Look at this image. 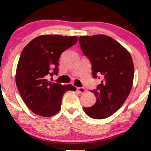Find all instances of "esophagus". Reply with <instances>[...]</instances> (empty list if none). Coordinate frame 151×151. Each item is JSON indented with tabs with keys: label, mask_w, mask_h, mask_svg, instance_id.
Wrapping results in <instances>:
<instances>
[{
	"label": "esophagus",
	"mask_w": 151,
	"mask_h": 151,
	"mask_svg": "<svg viewBox=\"0 0 151 151\" xmlns=\"http://www.w3.org/2000/svg\"><path fill=\"white\" fill-rule=\"evenodd\" d=\"M77 90L79 93H84L85 91H86L85 88H77Z\"/></svg>",
	"instance_id": "esophagus-1"
}]
</instances>
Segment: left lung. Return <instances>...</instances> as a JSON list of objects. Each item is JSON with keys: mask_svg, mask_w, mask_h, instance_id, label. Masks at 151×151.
I'll return each instance as SVG.
<instances>
[{"mask_svg": "<svg viewBox=\"0 0 151 151\" xmlns=\"http://www.w3.org/2000/svg\"><path fill=\"white\" fill-rule=\"evenodd\" d=\"M80 45L92 64L93 75L102 78L96 90L91 91L96 96L95 104L83 107L94 119H104L118 111L129 95L133 85V60L126 48L105 35L81 36Z\"/></svg>", "mask_w": 151, "mask_h": 151, "instance_id": "left-lung-1", "label": "left lung"}]
</instances>
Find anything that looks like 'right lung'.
<instances>
[{"label":"right lung","instance_id":"obj_1","mask_svg":"<svg viewBox=\"0 0 151 151\" xmlns=\"http://www.w3.org/2000/svg\"><path fill=\"white\" fill-rule=\"evenodd\" d=\"M77 41V36L42 35L30 41L22 51L15 81L22 100L33 113L42 117L56 115L63 94L76 91L73 85L50 83L47 77L58 74L60 55Z\"/></svg>","mask_w":151,"mask_h":151}]
</instances>
